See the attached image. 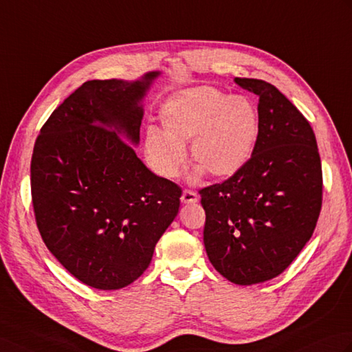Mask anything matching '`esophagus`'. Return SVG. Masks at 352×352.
<instances>
[{"mask_svg": "<svg viewBox=\"0 0 352 352\" xmlns=\"http://www.w3.org/2000/svg\"><path fill=\"white\" fill-rule=\"evenodd\" d=\"M198 199H199L198 193L193 192V190H184L183 195H182V202L183 204H195V202H198Z\"/></svg>", "mask_w": 352, "mask_h": 352, "instance_id": "34e87169", "label": "esophagus"}]
</instances>
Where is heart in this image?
<instances>
[{"instance_id":"1","label":"heart","mask_w":352,"mask_h":352,"mask_svg":"<svg viewBox=\"0 0 352 352\" xmlns=\"http://www.w3.org/2000/svg\"><path fill=\"white\" fill-rule=\"evenodd\" d=\"M165 132L150 127L145 151L162 177L174 178L186 162L184 145L192 142L193 178L207 173L226 178L250 160L259 135L258 112L244 97H230L213 87H196L175 94L163 104Z\"/></svg>"}]
</instances>
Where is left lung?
Returning <instances> with one entry per match:
<instances>
[{"label":"left lung","mask_w":352,"mask_h":352,"mask_svg":"<svg viewBox=\"0 0 352 352\" xmlns=\"http://www.w3.org/2000/svg\"><path fill=\"white\" fill-rule=\"evenodd\" d=\"M256 94L259 135L250 160L199 190L204 244L228 280L253 285L289 267L312 236L322 206V169L309 121L274 85L235 78Z\"/></svg>","instance_id":"left-lung-1"}]
</instances>
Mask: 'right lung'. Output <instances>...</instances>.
Segmentation results:
<instances>
[{"mask_svg":"<svg viewBox=\"0 0 352 352\" xmlns=\"http://www.w3.org/2000/svg\"><path fill=\"white\" fill-rule=\"evenodd\" d=\"M159 72L135 82L88 80L40 129L31 159L36 223L78 280L120 289L148 268L182 189L136 156L141 100Z\"/></svg>","mask_w":352,"mask_h":352,"instance_id":"obj_1","label":"right lung"}]
</instances>
